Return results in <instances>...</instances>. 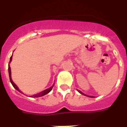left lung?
Instances as JSON below:
<instances>
[{"label": "left lung", "mask_w": 127, "mask_h": 127, "mask_svg": "<svg viewBox=\"0 0 127 127\" xmlns=\"http://www.w3.org/2000/svg\"><path fill=\"white\" fill-rule=\"evenodd\" d=\"M78 92L79 93H80V94H82V95H86V96H88V97H94L93 96H90V95H86V94H84V93H82L81 92V91H80V90H78Z\"/></svg>", "instance_id": "1"}]
</instances>
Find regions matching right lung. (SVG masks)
Wrapping results in <instances>:
<instances>
[{
	"instance_id": "obj_1",
	"label": "right lung",
	"mask_w": 127,
	"mask_h": 127,
	"mask_svg": "<svg viewBox=\"0 0 127 127\" xmlns=\"http://www.w3.org/2000/svg\"><path fill=\"white\" fill-rule=\"evenodd\" d=\"M12 55L11 56V57H10V62H9V63H10L11 61H12ZM8 73H9V77H10V82L11 84H12V86H14V88L16 90H17L18 91V92H20V93H22V94H23L22 92H21L20 90H19V88H18V86H17L15 84L14 82H13L12 81V78H11V69H10V64H8ZM54 86V84L52 86L51 88H47V89H46V90H45L42 91L40 93H39V94H35L33 95H32L31 96V97H41V96H43V95H45L46 94H47L48 93H49L51 91L52 88H53Z\"/></svg>"
}]
</instances>
